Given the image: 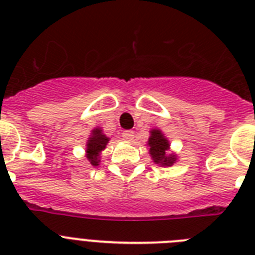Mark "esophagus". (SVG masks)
<instances>
[{"mask_svg": "<svg viewBox=\"0 0 255 255\" xmlns=\"http://www.w3.org/2000/svg\"><path fill=\"white\" fill-rule=\"evenodd\" d=\"M123 136L125 139H128V140H132L135 135H134V131H132V130H126V131L123 132Z\"/></svg>", "mask_w": 255, "mask_h": 255, "instance_id": "esophagus-1", "label": "esophagus"}]
</instances>
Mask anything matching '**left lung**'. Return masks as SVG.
I'll list each match as a JSON object with an SVG mask.
<instances>
[{"label": "left lung", "mask_w": 255, "mask_h": 255, "mask_svg": "<svg viewBox=\"0 0 255 255\" xmlns=\"http://www.w3.org/2000/svg\"><path fill=\"white\" fill-rule=\"evenodd\" d=\"M149 144V152L152 155L153 161L155 163H159L161 166H171L176 161L175 155L167 154V149L170 147L167 139L164 138L159 130H152L150 131V138L148 140Z\"/></svg>", "instance_id": "8db88e82"}]
</instances>
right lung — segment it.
I'll use <instances>...</instances> for the list:
<instances>
[{
    "instance_id": "right-lung-1",
    "label": "right lung",
    "mask_w": 255,
    "mask_h": 255,
    "mask_svg": "<svg viewBox=\"0 0 255 255\" xmlns=\"http://www.w3.org/2000/svg\"><path fill=\"white\" fill-rule=\"evenodd\" d=\"M93 134L91 135V138L88 140L87 144V158L89 159L93 166H97L100 163V152L106 148L108 143V138L106 135L102 134V130L101 129H94Z\"/></svg>"
}]
</instances>
